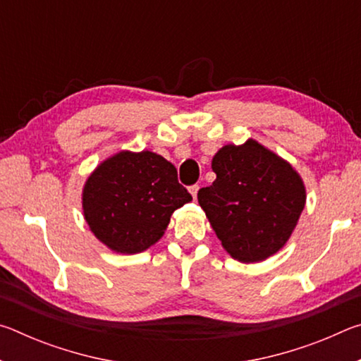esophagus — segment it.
<instances>
[{"mask_svg": "<svg viewBox=\"0 0 361 361\" xmlns=\"http://www.w3.org/2000/svg\"><path fill=\"white\" fill-rule=\"evenodd\" d=\"M197 191H199V186L197 185H194V186L189 188V192H191V195H192L194 199H197Z\"/></svg>", "mask_w": 361, "mask_h": 361, "instance_id": "obj_1", "label": "esophagus"}]
</instances>
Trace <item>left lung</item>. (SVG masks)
<instances>
[{"label": "left lung", "instance_id": "left-lung-1", "mask_svg": "<svg viewBox=\"0 0 361 361\" xmlns=\"http://www.w3.org/2000/svg\"><path fill=\"white\" fill-rule=\"evenodd\" d=\"M212 169L216 180L197 200L226 252L248 264L282 250L307 197L296 169L253 138L219 148Z\"/></svg>", "mask_w": 361, "mask_h": 361}]
</instances>
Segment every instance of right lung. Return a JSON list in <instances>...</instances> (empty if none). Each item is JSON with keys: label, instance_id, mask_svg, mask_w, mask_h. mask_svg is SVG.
Instances as JSON below:
<instances>
[{"label": "right lung", "instance_id": "add662e5", "mask_svg": "<svg viewBox=\"0 0 361 361\" xmlns=\"http://www.w3.org/2000/svg\"><path fill=\"white\" fill-rule=\"evenodd\" d=\"M191 200L172 162L148 149H122L87 176L82 215L111 252L137 255L161 240L173 212Z\"/></svg>", "mask_w": 361, "mask_h": 361}]
</instances>
